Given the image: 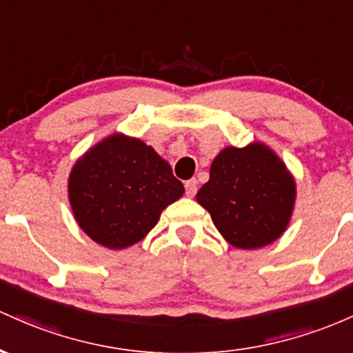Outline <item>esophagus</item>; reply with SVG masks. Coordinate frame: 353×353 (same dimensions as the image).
<instances>
[{"mask_svg": "<svg viewBox=\"0 0 353 353\" xmlns=\"http://www.w3.org/2000/svg\"><path fill=\"white\" fill-rule=\"evenodd\" d=\"M196 190H198L196 180H188L187 183H185V192H187V196H195Z\"/></svg>", "mask_w": 353, "mask_h": 353, "instance_id": "34e87169", "label": "esophagus"}]
</instances>
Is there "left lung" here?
Wrapping results in <instances>:
<instances>
[{"mask_svg":"<svg viewBox=\"0 0 353 353\" xmlns=\"http://www.w3.org/2000/svg\"><path fill=\"white\" fill-rule=\"evenodd\" d=\"M296 198L295 178L275 152L260 141L225 146L210 166V180L196 193L230 245L267 247L283 235Z\"/></svg>","mask_w":353,"mask_h":353,"instance_id":"obj_1","label":"left lung"}]
</instances>
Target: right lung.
<instances>
[{
    "label": "right lung",
    "instance_id": "obj_1",
    "mask_svg": "<svg viewBox=\"0 0 353 353\" xmlns=\"http://www.w3.org/2000/svg\"><path fill=\"white\" fill-rule=\"evenodd\" d=\"M185 193L172 166L140 138L113 133L74 161L68 198L91 240L121 250L143 240Z\"/></svg>",
    "mask_w": 353,
    "mask_h": 353
}]
</instances>
